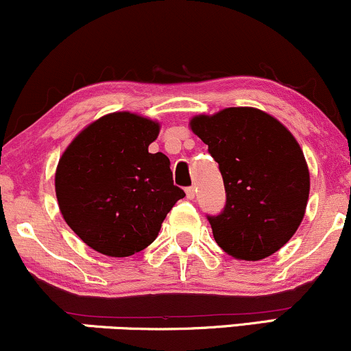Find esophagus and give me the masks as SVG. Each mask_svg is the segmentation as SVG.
<instances>
[{
    "mask_svg": "<svg viewBox=\"0 0 351 351\" xmlns=\"http://www.w3.org/2000/svg\"><path fill=\"white\" fill-rule=\"evenodd\" d=\"M195 196H196V189L193 188V186L186 188V198L188 199H195Z\"/></svg>",
    "mask_w": 351,
    "mask_h": 351,
    "instance_id": "34e87169",
    "label": "esophagus"
}]
</instances>
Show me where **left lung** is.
<instances>
[{"label":"left lung","mask_w":351,"mask_h":351,"mask_svg":"<svg viewBox=\"0 0 351 351\" xmlns=\"http://www.w3.org/2000/svg\"><path fill=\"white\" fill-rule=\"evenodd\" d=\"M189 127L219 165L226 206L208 216L217 245L241 261L272 256L304 219L310 175L293 135L272 115L229 107L193 117Z\"/></svg>","instance_id":"left-lung-1"}]
</instances>
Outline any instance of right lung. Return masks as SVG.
Instances as JSON below:
<instances>
[{"instance_id": "add662e5", "label": "right lung", "mask_w": 351, "mask_h": 351, "mask_svg": "<svg viewBox=\"0 0 351 351\" xmlns=\"http://www.w3.org/2000/svg\"><path fill=\"white\" fill-rule=\"evenodd\" d=\"M158 134L155 120L114 112L84 128L60 156L56 196L64 221L104 256L143 251L184 198L168 156L148 152Z\"/></svg>"}]
</instances>
